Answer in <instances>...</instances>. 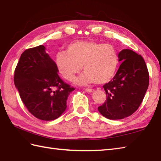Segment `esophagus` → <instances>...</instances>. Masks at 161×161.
<instances>
[{
  "label": "esophagus",
  "instance_id": "esophagus-1",
  "mask_svg": "<svg viewBox=\"0 0 161 161\" xmlns=\"http://www.w3.org/2000/svg\"><path fill=\"white\" fill-rule=\"evenodd\" d=\"M85 91L87 92V93H93L94 91V89H92V88H86Z\"/></svg>",
  "mask_w": 161,
  "mask_h": 161
}]
</instances>
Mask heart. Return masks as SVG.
<instances>
[{"mask_svg":"<svg viewBox=\"0 0 161 161\" xmlns=\"http://www.w3.org/2000/svg\"><path fill=\"white\" fill-rule=\"evenodd\" d=\"M55 63L65 80L72 81L83 67L84 73L75 82L103 84L115 76L119 66V53L112 44L94 41H79L70 43L66 51L57 53Z\"/></svg>","mask_w":161,"mask_h":161,"instance_id":"b5f03b06","label":"heart"}]
</instances>
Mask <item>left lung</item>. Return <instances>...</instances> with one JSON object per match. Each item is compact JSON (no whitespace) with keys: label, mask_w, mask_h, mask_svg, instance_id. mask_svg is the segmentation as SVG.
I'll return each instance as SVG.
<instances>
[{"label":"left lung","mask_w":161,"mask_h":161,"mask_svg":"<svg viewBox=\"0 0 161 161\" xmlns=\"http://www.w3.org/2000/svg\"><path fill=\"white\" fill-rule=\"evenodd\" d=\"M122 64L114 77L103 88L107 100L98 111L110 119H123L132 115L142 103L149 86V72L141 55L125 49L119 53Z\"/></svg>","instance_id":"8db88e82"}]
</instances>
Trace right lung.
Returning <instances> with one entry per match:
<instances>
[{
    "instance_id": "1",
    "label": "right lung",
    "mask_w": 161,
    "mask_h": 161,
    "mask_svg": "<svg viewBox=\"0 0 161 161\" xmlns=\"http://www.w3.org/2000/svg\"><path fill=\"white\" fill-rule=\"evenodd\" d=\"M58 71L42 45L24 51L15 68L14 81L21 100L30 114L42 120L59 118L75 90L61 80Z\"/></svg>"
}]
</instances>
